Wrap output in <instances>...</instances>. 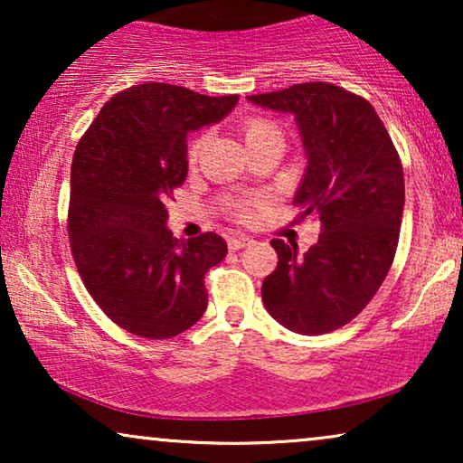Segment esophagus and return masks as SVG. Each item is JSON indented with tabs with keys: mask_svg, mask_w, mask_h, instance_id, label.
<instances>
[{
	"mask_svg": "<svg viewBox=\"0 0 463 463\" xmlns=\"http://www.w3.org/2000/svg\"><path fill=\"white\" fill-rule=\"evenodd\" d=\"M252 240L249 236H242V233H236V236L227 238V244H230V250H240L244 246H249Z\"/></svg>",
	"mask_w": 463,
	"mask_h": 463,
	"instance_id": "34e87169",
	"label": "esophagus"
}]
</instances>
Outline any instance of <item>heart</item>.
Segmentation results:
<instances>
[{
  "label": "heart",
  "instance_id": "b5f03b06",
  "mask_svg": "<svg viewBox=\"0 0 463 463\" xmlns=\"http://www.w3.org/2000/svg\"><path fill=\"white\" fill-rule=\"evenodd\" d=\"M242 135H244L246 145H249V149H250L261 141H265V138L282 137V130H280V126H278L276 122H271V119L255 116V118L244 119ZM202 149H204V135L192 138V143H189V147H187V160L192 164L198 162ZM236 213L242 214V217H249V204H236Z\"/></svg>",
  "mask_w": 463,
  "mask_h": 463
}]
</instances>
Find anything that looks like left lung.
I'll return each instance as SVG.
<instances>
[{
	"instance_id": "1",
	"label": "left lung",
	"mask_w": 463,
	"mask_h": 463,
	"mask_svg": "<svg viewBox=\"0 0 463 463\" xmlns=\"http://www.w3.org/2000/svg\"><path fill=\"white\" fill-rule=\"evenodd\" d=\"M250 103L293 113L307 168L293 204L318 214V242L271 240L276 269L263 280L269 316L299 335H325L363 312L394 261L404 208L398 151L369 100L326 81L252 94Z\"/></svg>"
}]
</instances>
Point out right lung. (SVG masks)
<instances>
[{
	"label": "right lung",
	"instance_id": "right-lung-1",
	"mask_svg": "<svg viewBox=\"0 0 463 463\" xmlns=\"http://www.w3.org/2000/svg\"><path fill=\"white\" fill-rule=\"evenodd\" d=\"M236 103L238 94L138 84L107 100L75 147L71 255L88 293L124 331L170 339L206 312L204 276L223 261L227 242L214 232L173 238L164 204L187 176V132L219 122Z\"/></svg>",
	"mask_w": 463,
	"mask_h": 463
}]
</instances>
